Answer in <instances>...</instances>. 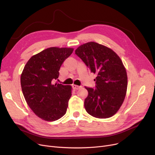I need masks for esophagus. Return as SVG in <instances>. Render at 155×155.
<instances>
[{"instance_id": "34e87169", "label": "esophagus", "mask_w": 155, "mask_h": 155, "mask_svg": "<svg viewBox=\"0 0 155 155\" xmlns=\"http://www.w3.org/2000/svg\"><path fill=\"white\" fill-rule=\"evenodd\" d=\"M72 88H73L75 90H78V89L82 88V86H77V85L74 84V85H72Z\"/></svg>"}]
</instances>
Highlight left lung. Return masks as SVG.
I'll list each match as a JSON object with an SVG mask.
<instances>
[{
	"mask_svg": "<svg viewBox=\"0 0 155 155\" xmlns=\"http://www.w3.org/2000/svg\"><path fill=\"white\" fill-rule=\"evenodd\" d=\"M75 54L97 75L95 89L85 86L88 91L84 100L86 111L97 118L113 116L124 101L128 84L120 58L112 49L94 42L80 45Z\"/></svg>",
	"mask_w": 155,
	"mask_h": 155,
	"instance_id": "obj_1",
	"label": "left lung"
}]
</instances>
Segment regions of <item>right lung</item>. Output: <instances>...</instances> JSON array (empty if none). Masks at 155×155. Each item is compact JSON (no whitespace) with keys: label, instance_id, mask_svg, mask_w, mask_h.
<instances>
[{"label":"right lung","instance_id":"1","mask_svg":"<svg viewBox=\"0 0 155 155\" xmlns=\"http://www.w3.org/2000/svg\"><path fill=\"white\" fill-rule=\"evenodd\" d=\"M72 48H50L27 61L21 77L25 101L32 111L47 121H54L66 113L71 86L54 84L62 63L73 52Z\"/></svg>","mask_w":155,"mask_h":155}]
</instances>
